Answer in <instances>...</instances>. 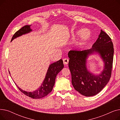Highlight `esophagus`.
<instances>
[{"mask_svg":"<svg viewBox=\"0 0 120 120\" xmlns=\"http://www.w3.org/2000/svg\"><path fill=\"white\" fill-rule=\"evenodd\" d=\"M63 63L64 65H67L68 64L69 60L67 58H64L63 59Z\"/></svg>","mask_w":120,"mask_h":120,"instance_id":"esophagus-1","label":"esophagus"}]
</instances>
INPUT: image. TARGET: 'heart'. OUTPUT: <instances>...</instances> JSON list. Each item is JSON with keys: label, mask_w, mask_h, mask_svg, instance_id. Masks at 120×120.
<instances>
[{"label": "heart", "mask_w": 120, "mask_h": 120, "mask_svg": "<svg viewBox=\"0 0 120 120\" xmlns=\"http://www.w3.org/2000/svg\"><path fill=\"white\" fill-rule=\"evenodd\" d=\"M90 31L87 29H84L80 31L79 44H83L87 41L90 37Z\"/></svg>", "instance_id": "1"}]
</instances>
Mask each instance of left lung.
Instances as JSON below:
<instances>
[{
    "label": "left lung",
    "mask_w": 120,
    "mask_h": 120,
    "mask_svg": "<svg viewBox=\"0 0 120 120\" xmlns=\"http://www.w3.org/2000/svg\"><path fill=\"white\" fill-rule=\"evenodd\" d=\"M98 52L105 63V68L99 75H93L87 71L86 66L88 56ZM113 48L111 38L101 30L100 34L91 49L84 50H70L68 67L74 89L86 96L95 95L102 90L110 80L113 66Z\"/></svg>",
    "instance_id": "8db88e82"
}]
</instances>
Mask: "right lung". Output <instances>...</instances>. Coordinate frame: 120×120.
<instances>
[{"label":"right lung","instance_id":"1","mask_svg":"<svg viewBox=\"0 0 120 120\" xmlns=\"http://www.w3.org/2000/svg\"><path fill=\"white\" fill-rule=\"evenodd\" d=\"M31 30H32L30 29V26L26 25L16 31L12 36L11 41L15 38L23 34L29 33ZM64 67L63 62L62 59L50 64L48 70L46 77L41 86L38 89L34 92H31L24 91L20 89L16 85L20 91L26 96L33 99L42 98L47 96L52 91L57 75L63 68Z\"/></svg>","mask_w":120,"mask_h":120}]
</instances>
